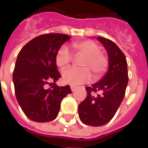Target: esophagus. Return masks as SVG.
Listing matches in <instances>:
<instances>
[{
  "instance_id": "34e87169",
  "label": "esophagus",
  "mask_w": 148,
  "mask_h": 148,
  "mask_svg": "<svg viewBox=\"0 0 148 148\" xmlns=\"http://www.w3.org/2000/svg\"><path fill=\"white\" fill-rule=\"evenodd\" d=\"M70 88H71V91H72V92H74V91L76 90V87H75V86H73V85H71V86H70Z\"/></svg>"
}]
</instances>
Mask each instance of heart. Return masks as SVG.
I'll list each match as a JSON object with an SVG mask.
<instances>
[{
    "instance_id": "obj_1",
    "label": "heart",
    "mask_w": 148,
    "mask_h": 148,
    "mask_svg": "<svg viewBox=\"0 0 148 148\" xmlns=\"http://www.w3.org/2000/svg\"><path fill=\"white\" fill-rule=\"evenodd\" d=\"M73 47L78 55L84 56L80 65L82 68H69L62 74L64 83L71 85L84 84L92 79V73L95 78H99L108 67V60L104 54L100 52L99 46L94 42L85 40L73 44ZM73 58L68 47L62 46L56 55V63L61 69L67 67Z\"/></svg>"
}]
</instances>
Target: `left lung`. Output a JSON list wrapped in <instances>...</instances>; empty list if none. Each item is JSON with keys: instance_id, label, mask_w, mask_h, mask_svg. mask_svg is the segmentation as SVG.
<instances>
[{"instance_id": "left-lung-1", "label": "left lung", "mask_w": 148, "mask_h": 148, "mask_svg": "<svg viewBox=\"0 0 148 148\" xmlns=\"http://www.w3.org/2000/svg\"><path fill=\"white\" fill-rule=\"evenodd\" d=\"M109 57L107 72L97 83L87 87L88 96L79 105L80 120L84 125L97 127L111 120L125 97L129 76L125 54L109 39L98 37Z\"/></svg>"}]
</instances>
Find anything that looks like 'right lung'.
Masks as SVG:
<instances>
[{
    "instance_id": "obj_1",
    "label": "right lung",
    "mask_w": 148,
    "mask_h": 148,
    "mask_svg": "<svg viewBox=\"0 0 148 148\" xmlns=\"http://www.w3.org/2000/svg\"><path fill=\"white\" fill-rule=\"evenodd\" d=\"M70 38L62 33L40 35L28 42L19 51L13 73V83L18 105L25 115L35 122H49L58 115L61 101L71 93L69 85L59 87L61 75L56 55ZM49 84L50 89H46Z\"/></svg>"
}]
</instances>
